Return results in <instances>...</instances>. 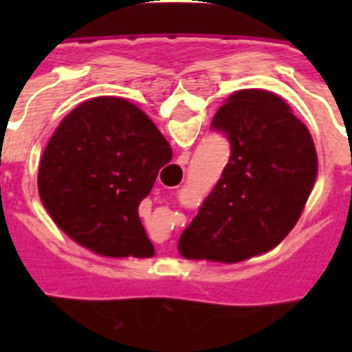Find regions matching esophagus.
Here are the masks:
<instances>
[{"instance_id": "obj_1", "label": "esophagus", "mask_w": 352, "mask_h": 352, "mask_svg": "<svg viewBox=\"0 0 352 352\" xmlns=\"http://www.w3.org/2000/svg\"><path fill=\"white\" fill-rule=\"evenodd\" d=\"M188 159H190V157H188V153H182L181 157L177 159L175 164L171 166V170L175 171V173H182V171H184V164H188Z\"/></svg>"}]
</instances>
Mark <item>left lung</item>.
<instances>
[{"instance_id": "obj_1", "label": "left lung", "mask_w": 352, "mask_h": 352, "mask_svg": "<svg viewBox=\"0 0 352 352\" xmlns=\"http://www.w3.org/2000/svg\"><path fill=\"white\" fill-rule=\"evenodd\" d=\"M212 127L228 135L230 159L177 248L184 259L239 263L294 228L316 182V148L289 104L265 89L235 91Z\"/></svg>"}]
</instances>
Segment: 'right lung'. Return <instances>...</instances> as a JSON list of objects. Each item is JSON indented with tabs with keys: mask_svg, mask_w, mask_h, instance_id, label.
<instances>
[{
	"mask_svg": "<svg viewBox=\"0 0 352 352\" xmlns=\"http://www.w3.org/2000/svg\"><path fill=\"white\" fill-rule=\"evenodd\" d=\"M171 155L153 120L126 98L82 102L41 155L43 208L63 234L98 256L153 257L138 204Z\"/></svg>",
	"mask_w": 352,
	"mask_h": 352,
	"instance_id": "right-lung-1",
	"label": "right lung"
}]
</instances>
